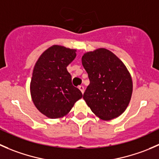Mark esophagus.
<instances>
[{
    "label": "esophagus",
    "mask_w": 159,
    "mask_h": 159,
    "mask_svg": "<svg viewBox=\"0 0 159 159\" xmlns=\"http://www.w3.org/2000/svg\"><path fill=\"white\" fill-rule=\"evenodd\" d=\"M78 89H79V90L80 91H81V93H84V86L83 85H80V86H78Z\"/></svg>",
    "instance_id": "obj_1"
}]
</instances>
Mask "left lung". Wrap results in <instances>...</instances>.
Here are the masks:
<instances>
[{
	"label": "left lung",
	"instance_id": "8db88e82",
	"mask_svg": "<svg viewBox=\"0 0 159 159\" xmlns=\"http://www.w3.org/2000/svg\"><path fill=\"white\" fill-rule=\"evenodd\" d=\"M81 61L90 80L83 98L93 113L103 120L121 115L132 94V80L125 65L105 48L85 53Z\"/></svg>",
	"mask_w": 159,
	"mask_h": 159
}]
</instances>
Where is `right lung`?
<instances>
[{"label": "right lung", "instance_id": "right-lung-1", "mask_svg": "<svg viewBox=\"0 0 159 159\" xmlns=\"http://www.w3.org/2000/svg\"><path fill=\"white\" fill-rule=\"evenodd\" d=\"M76 50L54 45L46 50L34 68L30 94L34 104L50 118L63 117L82 93L73 86L67 66L76 57Z\"/></svg>", "mask_w": 159, "mask_h": 159}]
</instances>
